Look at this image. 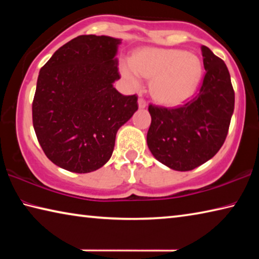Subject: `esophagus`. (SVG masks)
<instances>
[{
	"instance_id": "obj_1",
	"label": "esophagus",
	"mask_w": 259,
	"mask_h": 259,
	"mask_svg": "<svg viewBox=\"0 0 259 259\" xmlns=\"http://www.w3.org/2000/svg\"><path fill=\"white\" fill-rule=\"evenodd\" d=\"M138 107H139V108H146V107H147L146 100L143 99V98H139V99H138Z\"/></svg>"
}]
</instances>
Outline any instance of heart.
Returning a JSON list of instances; mask_svg holds the SVG:
<instances>
[{
  "mask_svg": "<svg viewBox=\"0 0 259 259\" xmlns=\"http://www.w3.org/2000/svg\"><path fill=\"white\" fill-rule=\"evenodd\" d=\"M122 73L134 87L140 85V77H154L151 93L166 106H178L193 97L203 74L198 57L184 50L146 48L122 65Z\"/></svg>",
  "mask_w": 259,
  "mask_h": 259,
  "instance_id": "b5f03b06",
  "label": "heart"
}]
</instances>
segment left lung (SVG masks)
Returning <instances> with one entry per match:
<instances>
[{
	"instance_id": "left-lung-1",
	"label": "left lung",
	"mask_w": 259,
	"mask_h": 259,
	"mask_svg": "<svg viewBox=\"0 0 259 259\" xmlns=\"http://www.w3.org/2000/svg\"><path fill=\"white\" fill-rule=\"evenodd\" d=\"M205 75L199 94L177 108L150 105L147 146L161 163L177 171L203 164L224 144L234 111V90L224 61L201 47Z\"/></svg>"
}]
</instances>
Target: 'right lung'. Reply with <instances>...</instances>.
I'll return each mask as SVG.
<instances>
[{"mask_svg": "<svg viewBox=\"0 0 259 259\" xmlns=\"http://www.w3.org/2000/svg\"><path fill=\"white\" fill-rule=\"evenodd\" d=\"M120 38L80 35L59 48L41 68L33 100V126L48 159L77 174L111 159L116 133L138 109L123 96L116 58Z\"/></svg>", "mask_w": 259, "mask_h": 259, "instance_id": "1", "label": "right lung"}]
</instances>
